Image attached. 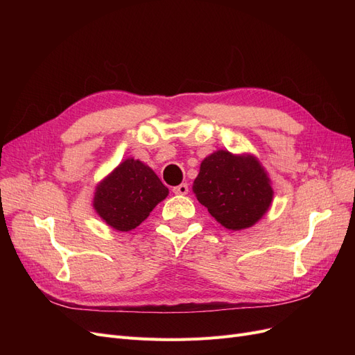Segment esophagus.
Masks as SVG:
<instances>
[{"label":"esophagus","instance_id":"obj_1","mask_svg":"<svg viewBox=\"0 0 355 355\" xmlns=\"http://www.w3.org/2000/svg\"><path fill=\"white\" fill-rule=\"evenodd\" d=\"M173 192L176 196H187L188 194V184H180L173 188Z\"/></svg>","mask_w":355,"mask_h":355}]
</instances>
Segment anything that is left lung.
I'll return each mask as SVG.
<instances>
[{
	"mask_svg": "<svg viewBox=\"0 0 355 355\" xmlns=\"http://www.w3.org/2000/svg\"><path fill=\"white\" fill-rule=\"evenodd\" d=\"M192 191L211 216L232 231L253 227L274 197L271 180L256 157L223 149L202 159Z\"/></svg>",
	"mask_w": 355,
	"mask_h": 355,
	"instance_id": "obj_1",
	"label": "left lung"
}]
</instances>
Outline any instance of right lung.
I'll return each instance as SVG.
<instances>
[{
  "label": "right lung",
  "mask_w": 355,
  "mask_h": 355,
  "mask_svg": "<svg viewBox=\"0 0 355 355\" xmlns=\"http://www.w3.org/2000/svg\"><path fill=\"white\" fill-rule=\"evenodd\" d=\"M168 196L151 167L127 158L96 187L93 207L116 231L139 227L159 201Z\"/></svg>",
  "instance_id": "1"
}]
</instances>
